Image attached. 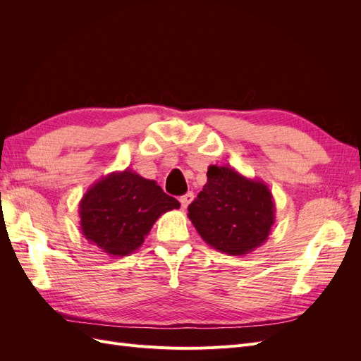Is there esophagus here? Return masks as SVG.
I'll use <instances>...</instances> for the list:
<instances>
[{"label":"esophagus","mask_w":361,"mask_h":361,"mask_svg":"<svg viewBox=\"0 0 361 361\" xmlns=\"http://www.w3.org/2000/svg\"><path fill=\"white\" fill-rule=\"evenodd\" d=\"M192 200H194V194H192V192H187V194L182 195V197L179 199V202H180L183 209H187L188 204H190Z\"/></svg>","instance_id":"34e87169"}]
</instances>
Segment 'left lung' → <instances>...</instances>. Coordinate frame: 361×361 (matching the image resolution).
Wrapping results in <instances>:
<instances>
[{
  "label": "left lung",
  "mask_w": 361,
  "mask_h": 361,
  "mask_svg": "<svg viewBox=\"0 0 361 361\" xmlns=\"http://www.w3.org/2000/svg\"><path fill=\"white\" fill-rule=\"evenodd\" d=\"M207 182L188 206L203 241L228 256H244L264 244L276 221L268 185L228 166H209Z\"/></svg>",
  "instance_id": "1"
}]
</instances>
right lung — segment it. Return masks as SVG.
Wrapping results in <instances>:
<instances>
[{"label": "right lung", "instance_id": "obj_1", "mask_svg": "<svg viewBox=\"0 0 361 361\" xmlns=\"http://www.w3.org/2000/svg\"><path fill=\"white\" fill-rule=\"evenodd\" d=\"M180 203L155 180L126 169L94 182L80 202V228L84 238L104 253L122 257L143 244L158 218Z\"/></svg>", "mask_w": 361, "mask_h": 361}]
</instances>
